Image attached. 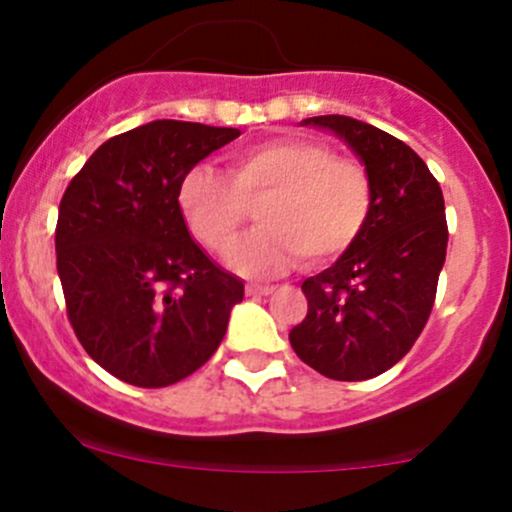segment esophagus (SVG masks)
Listing matches in <instances>:
<instances>
[{
  "label": "esophagus",
  "mask_w": 512,
  "mask_h": 512,
  "mask_svg": "<svg viewBox=\"0 0 512 512\" xmlns=\"http://www.w3.org/2000/svg\"><path fill=\"white\" fill-rule=\"evenodd\" d=\"M245 291H248V296H269V293H274V286L272 284H248L245 286Z\"/></svg>",
  "instance_id": "esophagus-1"
}]
</instances>
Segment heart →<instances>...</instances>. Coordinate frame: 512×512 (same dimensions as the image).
Instances as JSON below:
<instances>
[{
    "label": "heart",
    "mask_w": 512,
    "mask_h": 512,
    "mask_svg": "<svg viewBox=\"0 0 512 512\" xmlns=\"http://www.w3.org/2000/svg\"><path fill=\"white\" fill-rule=\"evenodd\" d=\"M187 231L211 255H226L257 208L252 231L231 255L245 276H274L303 257L325 267L361 238L373 211V180L361 161L334 156L327 144L274 137L228 156L226 175L192 168L178 182Z\"/></svg>",
    "instance_id": "b5f03b06"
}]
</instances>
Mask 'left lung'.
Listing matches in <instances>:
<instances>
[{"mask_svg": "<svg viewBox=\"0 0 512 512\" xmlns=\"http://www.w3.org/2000/svg\"><path fill=\"white\" fill-rule=\"evenodd\" d=\"M354 149L373 180L361 238L303 281L308 315L289 332L303 363L325 378L368 380L409 354L424 332L448 250L438 180L411 146L346 115L308 117Z\"/></svg>", "mask_w": 512, "mask_h": 512, "instance_id": "8db88e82", "label": "left lung"}]
</instances>
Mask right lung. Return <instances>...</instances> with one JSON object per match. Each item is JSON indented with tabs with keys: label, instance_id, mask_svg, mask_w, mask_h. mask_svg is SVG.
<instances>
[{
	"label": "right lung",
	"instance_id": "obj_1",
	"mask_svg": "<svg viewBox=\"0 0 512 512\" xmlns=\"http://www.w3.org/2000/svg\"><path fill=\"white\" fill-rule=\"evenodd\" d=\"M233 127L156 120L98 146L64 190L55 250L86 354L137 387H168L219 349L243 281L190 238L178 182Z\"/></svg>",
	"mask_w": 512,
	"mask_h": 512
}]
</instances>
